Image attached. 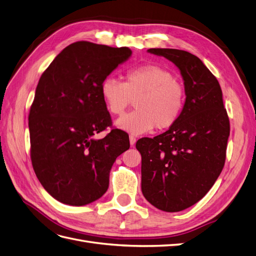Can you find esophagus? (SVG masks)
Segmentation results:
<instances>
[{"instance_id":"esophagus-1","label":"esophagus","mask_w":256,"mask_h":256,"mask_svg":"<svg viewBox=\"0 0 256 256\" xmlns=\"http://www.w3.org/2000/svg\"><path fill=\"white\" fill-rule=\"evenodd\" d=\"M129 141H130V145L134 146L136 142V138L134 136H129Z\"/></svg>"}]
</instances>
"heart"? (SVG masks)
I'll return each mask as SVG.
<instances>
[{
    "label": "heart",
    "instance_id": "b5f03b06",
    "mask_svg": "<svg viewBox=\"0 0 256 256\" xmlns=\"http://www.w3.org/2000/svg\"><path fill=\"white\" fill-rule=\"evenodd\" d=\"M100 92L113 115H122L134 99L136 110L116 120V126L134 134L148 132L154 127L159 131L174 127L186 104L184 85L171 70L157 64L129 69L124 82L106 76Z\"/></svg>",
    "mask_w": 256,
    "mask_h": 256
}]
</instances>
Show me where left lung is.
Returning <instances> with one entry per match:
<instances>
[{
	"mask_svg": "<svg viewBox=\"0 0 256 256\" xmlns=\"http://www.w3.org/2000/svg\"><path fill=\"white\" fill-rule=\"evenodd\" d=\"M180 68L186 90L176 125L136 144L142 156V192L160 210H184L210 190L226 164L230 120L220 84L198 56L177 49H148Z\"/></svg>",
	"mask_w": 256,
	"mask_h": 256,
	"instance_id": "obj_1",
	"label": "left lung"
}]
</instances>
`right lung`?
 Listing matches in <instances>:
<instances>
[{
    "mask_svg": "<svg viewBox=\"0 0 256 256\" xmlns=\"http://www.w3.org/2000/svg\"><path fill=\"white\" fill-rule=\"evenodd\" d=\"M127 47L69 44L42 74L28 115L30 160L42 187L60 202L83 206L109 188L111 168L129 150L125 131L112 129L102 82L129 58Z\"/></svg>",
    "mask_w": 256,
    "mask_h": 256,
    "instance_id": "obj_1",
    "label": "right lung"
}]
</instances>
